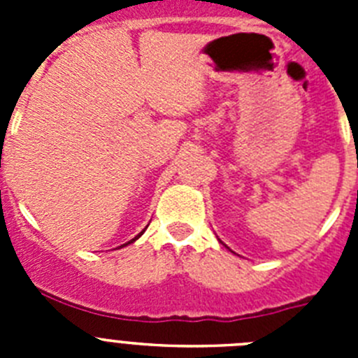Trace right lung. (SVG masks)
<instances>
[{
	"label": "right lung",
	"mask_w": 358,
	"mask_h": 358,
	"mask_svg": "<svg viewBox=\"0 0 358 358\" xmlns=\"http://www.w3.org/2000/svg\"><path fill=\"white\" fill-rule=\"evenodd\" d=\"M143 231H145V229H143ZM143 231H141L140 235L136 236V238H140V236H141V235H143ZM136 238H132V240H131V242H127V243H132V242H134V240H136ZM127 243H123V245H127ZM123 245H122V248H123Z\"/></svg>",
	"instance_id": "1"
}]
</instances>
